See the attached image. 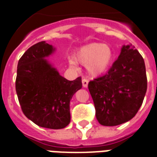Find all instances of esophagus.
<instances>
[{
	"label": "esophagus",
	"instance_id": "obj_1",
	"mask_svg": "<svg viewBox=\"0 0 157 157\" xmlns=\"http://www.w3.org/2000/svg\"><path fill=\"white\" fill-rule=\"evenodd\" d=\"M82 86H83V87H87V86H88V80H86L85 78L82 79Z\"/></svg>",
	"mask_w": 157,
	"mask_h": 157
}]
</instances>
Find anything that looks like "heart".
<instances>
[{
    "label": "heart",
    "instance_id": "b5f03b06",
    "mask_svg": "<svg viewBox=\"0 0 157 157\" xmlns=\"http://www.w3.org/2000/svg\"><path fill=\"white\" fill-rule=\"evenodd\" d=\"M76 61L82 65H88L92 75H100L107 71L113 59V54L109 46L100 43H92L83 46L75 54ZM71 65H75L71 59Z\"/></svg>",
    "mask_w": 157,
    "mask_h": 157
}]
</instances>
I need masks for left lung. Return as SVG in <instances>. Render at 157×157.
Returning a JSON list of instances; mask_svg holds the SVG:
<instances>
[{
	"mask_svg": "<svg viewBox=\"0 0 157 157\" xmlns=\"http://www.w3.org/2000/svg\"><path fill=\"white\" fill-rule=\"evenodd\" d=\"M88 89L100 124L116 126L130 120L147 89L144 59L132 44L123 46L109 71L89 82Z\"/></svg>",
	"mask_w": 157,
	"mask_h": 157,
	"instance_id": "1",
	"label": "left lung"
}]
</instances>
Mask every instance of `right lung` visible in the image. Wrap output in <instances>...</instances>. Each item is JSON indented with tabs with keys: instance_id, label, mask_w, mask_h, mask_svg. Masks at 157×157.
Returning <instances> with one entry per match:
<instances>
[{
	"instance_id": "obj_1",
	"label": "right lung",
	"mask_w": 157,
	"mask_h": 157,
	"mask_svg": "<svg viewBox=\"0 0 157 157\" xmlns=\"http://www.w3.org/2000/svg\"><path fill=\"white\" fill-rule=\"evenodd\" d=\"M55 48L44 41L31 46L17 64L16 92L22 113L40 127L59 129L71 122L70 102L82 77L68 81L44 59Z\"/></svg>"
}]
</instances>
